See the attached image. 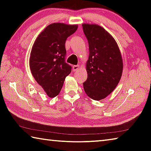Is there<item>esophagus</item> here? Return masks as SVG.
I'll return each instance as SVG.
<instances>
[{"label":"esophagus","mask_w":151,"mask_h":151,"mask_svg":"<svg viewBox=\"0 0 151 151\" xmlns=\"http://www.w3.org/2000/svg\"><path fill=\"white\" fill-rule=\"evenodd\" d=\"M73 70L74 71H76V70H78L79 68H80V65H75V66H73Z\"/></svg>","instance_id":"esophagus-1"}]
</instances>
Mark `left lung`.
Returning <instances> with one entry per match:
<instances>
[{
	"label": "left lung",
	"instance_id": "8db88e82",
	"mask_svg": "<svg viewBox=\"0 0 151 151\" xmlns=\"http://www.w3.org/2000/svg\"><path fill=\"white\" fill-rule=\"evenodd\" d=\"M83 29L89 48L86 65L88 76L83 87L90 98L100 101L119 83L123 68L121 53L116 40L104 28L85 23Z\"/></svg>",
	"mask_w": 151,
	"mask_h": 151
}]
</instances>
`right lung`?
I'll use <instances>...</instances> for the list:
<instances>
[{"mask_svg":"<svg viewBox=\"0 0 151 151\" xmlns=\"http://www.w3.org/2000/svg\"><path fill=\"white\" fill-rule=\"evenodd\" d=\"M77 24H50L38 36L29 58L30 71L36 81L50 98L57 96L71 66L65 63V42L76 32Z\"/></svg>","mask_w":151,"mask_h":151,"instance_id":"1","label":"right lung"}]
</instances>
